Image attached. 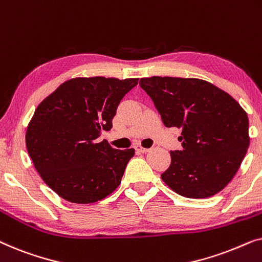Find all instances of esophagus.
I'll use <instances>...</instances> for the list:
<instances>
[{
    "label": "esophagus",
    "instance_id": "1",
    "mask_svg": "<svg viewBox=\"0 0 262 262\" xmlns=\"http://www.w3.org/2000/svg\"><path fill=\"white\" fill-rule=\"evenodd\" d=\"M136 150H137L138 152H143V154H144V152H148V151H149V149H148V148H143V146H141V145H137V146H136Z\"/></svg>",
    "mask_w": 262,
    "mask_h": 262
}]
</instances>
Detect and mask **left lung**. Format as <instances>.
Returning a JSON list of instances; mask_svg holds the SVG:
<instances>
[{"mask_svg": "<svg viewBox=\"0 0 262 262\" xmlns=\"http://www.w3.org/2000/svg\"><path fill=\"white\" fill-rule=\"evenodd\" d=\"M167 127L182 128V149L170 151L161 175L187 198H207L222 191L241 166L249 146V121L228 93L199 78H141Z\"/></svg>", "mask_w": 262, "mask_h": 262, "instance_id": "obj_1", "label": "left lung"}]
</instances>
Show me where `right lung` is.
<instances>
[{"label":"right lung","mask_w":262,"mask_h":262,"mask_svg":"<svg viewBox=\"0 0 262 262\" xmlns=\"http://www.w3.org/2000/svg\"><path fill=\"white\" fill-rule=\"evenodd\" d=\"M137 83L138 78H71L37 107L26 146L42 180L63 199L95 203L119 186L135 149H113L99 139Z\"/></svg>","instance_id":"obj_1"}]
</instances>
